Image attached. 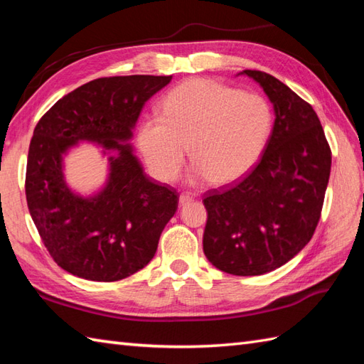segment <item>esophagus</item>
I'll return each mask as SVG.
<instances>
[{"mask_svg":"<svg viewBox=\"0 0 364 364\" xmlns=\"http://www.w3.org/2000/svg\"><path fill=\"white\" fill-rule=\"evenodd\" d=\"M196 198V194H192V192H183V194L180 196V203L184 205V203H189L192 202V200Z\"/></svg>","mask_w":364,"mask_h":364,"instance_id":"34e87169","label":"esophagus"}]
</instances>
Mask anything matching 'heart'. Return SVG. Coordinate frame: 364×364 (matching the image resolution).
<instances>
[{
  "mask_svg": "<svg viewBox=\"0 0 364 364\" xmlns=\"http://www.w3.org/2000/svg\"><path fill=\"white\" fill-rule=\"evenodd\" d=\"M272 125L274 111L264 97L194 78L168 92L162 115H145L137 129V145L161 181L175 180L191 145L198 178L231 184L257 164Z\"/></svg>",
  "mask_w": 364,
  "mask_h": 364,
  "instance_id": "obj_1",
  "label": "heart"
}]
</instances>
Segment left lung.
<instances>
[{"label": "left lung", "mask_w": 364, "mask_h": 364, "mask_svg": "<svg viewBox=\"0 0 364 364\" xmlns=\"http://www.w3.org/2000/svg\"><path fill=\"white\" fill-rule=\"evenodd\" d=\"M274 103V129L249 173L208 191L203 252L231 275H262L304 249L318 227L331 150L318 114L275 76L244 70Z\"/></svg>", "instance_id": "obj_1"}]
</instances>
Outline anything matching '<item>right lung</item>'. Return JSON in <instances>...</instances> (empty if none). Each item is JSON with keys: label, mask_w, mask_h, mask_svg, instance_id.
<instances>
[{"label": "right lung", "mask_w": 364, "mask_h": 364, "mask_svg": "<svg viewBox=\"0 0 364 364\" xmlns=\"http://www.w3.org/2000/svg\"><path fill=\"white\" fill-rule=\"evenodd\" d=\"M172 76L98 78L63 97L34 128L26 164V202L54 262L92 282H117L145 267L178 208L176 189L144 173L128 141L146 100ZM86 138L117 148L110 183L97 198L70 192L60 154Z\"/></svg>", "instance_id": "1"}]
</instances>
